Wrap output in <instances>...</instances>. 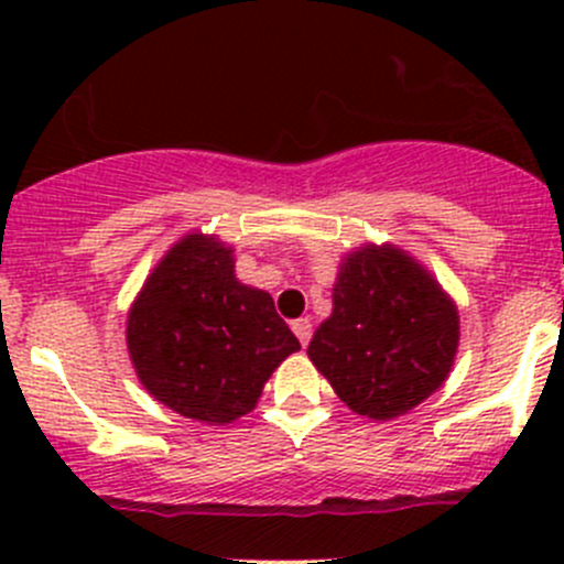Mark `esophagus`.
Returning <instances> with one entry per match:
<instances>
[{"label":"esophagus","mask_w":564,"mask_h":564,"mask_svg":"<svg viewBox=\"0 0 564 564\" xmlns=\"http://www.w3.org/2000/svg\"><path fill=\"white\" fill-rule=\"evenodd\" d=\"M292 329H294V335L300 338V344L308 346L311 335H314V324H311V318H294Z\"/></svg>","instance_id":"esophagus-1"}]
</instances>
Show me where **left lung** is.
<instances>
[{"instance_id": "8db88e82", "label": "left lung", "mask_w": 564, "mask_h": 564, "mask_svg": "<svg viewBox=\"0 0 564 564\" xmlns=\"http://www.w3.org/2000/svg\"><path fill=\"white\" fill-rule=\"evenodd\" d=\"M456 346V305L440 283L398 248L368 246L340 267L308 357L346 406L390 420L442 388Z\"/></svg>"}]
</instances>
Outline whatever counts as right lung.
Returning a JSON list of instances; mask_svg holds the SVG:
<instances>
[{"label": "right lung", "instance_id": "obj_1", "mask_svg": "<svg viewBox=\"0 0 564 564\" xmlns=\"http://www.w3.org/2000/svg\"><path fill=\"white\" fill-rule=\"evenodd\" d=\"M128 349L158 401L182 417L231 423L256 406L300 340L270 294L237 281L231 248L187 235L130 308Z\"/></svg>", "mask_w": 564, "mask_h": 564}]
</instances>
